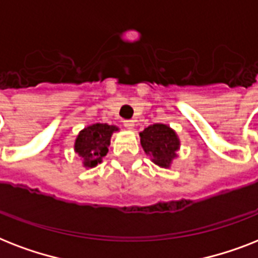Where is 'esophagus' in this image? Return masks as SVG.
<instances>
[{"label":"esophagus","mask_w":258,"mask_h":258,"mask_svg":"<svg viewBox=\"0 0 258 258\" xmlns=\"http://www.w3.org/2000/svg\"><path fill=\"white\" fill-rule=\"evenodd\" d=\"M123 125H125V127L126 129H129V131H132V129H135V121H132V119H126V121H123Z\"/></svg>","instance_id":"esophagus-1"}]
</instances>
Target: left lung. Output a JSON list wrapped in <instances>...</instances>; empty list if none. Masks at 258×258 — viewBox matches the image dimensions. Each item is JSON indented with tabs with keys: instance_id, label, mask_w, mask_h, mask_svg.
Instances as JSON below:
<instances>
[{
	"instance_id": "8db88e82",
	"label": "left lung",
	"mask_w": 258,
	"mask_h": 258,
	"mask_svg": "<svg viewBox=\"0 0 258 258\" xmlns=\"http://www.w3.org/2000/svg\"><path fill=\"white\" fill-rule=\"evenodd\" d=\"M140 141L146 156L160 168L169 169L178 157L181 141L176 131L166 123H153L140 132Z\"/></svg>"
}]
</instances>
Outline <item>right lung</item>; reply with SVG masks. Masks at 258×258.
Instances as JSON below:
<instances>
[{
	"mask_svg": "<svg viewBox=\"0 0 258 258\" xmlns=\"http://www.w3.org/2000/svg\"><path fill=\"white\" fill-rule=\"evenodd\" d=\"M119 127L109 123H92L80 131L74 141V152L81 157L85 169L96 168L108 153L110 139Z\"/></svg>",
	"mask_w": 258,
	"mask_h": 258,
	"instance_id": "right-lung-1",
	"label": "right lung"
}]
</instances>
